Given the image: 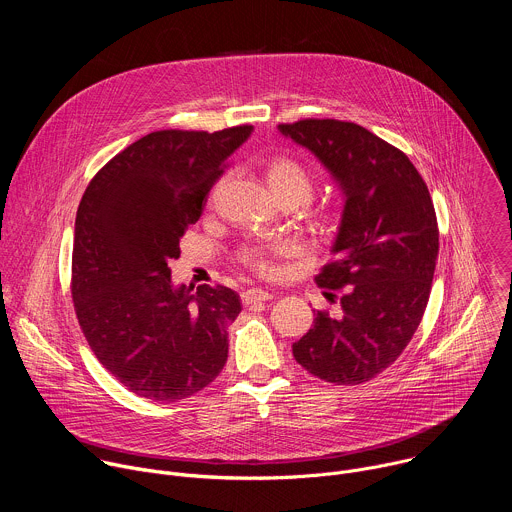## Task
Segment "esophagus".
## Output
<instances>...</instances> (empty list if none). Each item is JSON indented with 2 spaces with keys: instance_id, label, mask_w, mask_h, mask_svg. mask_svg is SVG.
Here are the masks:
<instances>
[{
  "instance_id": "esophagus-1",
  "label": "esophagus",
  "mask_w": 512,
  "mask_h": 512,
  "mask_svg": "<svg viewBox=\"0 0 512 512\" xmlns=\"http://www.w3.org/2000/svg\"><path fill=\"white\" fill-rule=\"evenodd\" d=\"M271 298H273V294H269V291H263V289H257V287L245 289L241 294V302H243L245 308H249L253 304H259V302H267Z\"/></svg>"
}]
</instances>
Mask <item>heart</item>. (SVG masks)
Returning <instances> with one entry per match:
<instances>
[{"label":"heart","mask_w":512,"mask_h":512,"mask_svg":"<svg viewBox=\"0 0 512 512\" xmlns=\"http://www.w3.org/2000/svg\"><path fill=\"white\" fill-rule=\"evenodd\" d=\"M267 182L279 200H294L296 204L306 202L316 188L312 172L291 156H273L267 162ZM308 216L318 227L332 229L342 221L344 210L338 204H320L308 208ZM291 249V243L247 245L237 253V261L255 275L271 277L277 271V255Z\"/></svg>","instance_id":"heart-1"}]
</instances>
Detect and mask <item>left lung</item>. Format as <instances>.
<instances>
[{
  "mask_svg": "<svg viewBox=\"0 0 512 512\" xmlns=\"http://www.w3.org/2000/svg\"><path fill=\"white\" fill-rule=\"evenodd\" d=\"M279 129L312 150L346 194L332 259L316 275L320 287L342 291V316L318 310L294 356L326 383H367L401 356L427 308L440 251L433 200L407 154L362 125L300 119Z\"/></svg>",
  "mask_w": 512,
  "mask_h": 512,
  "instance_id": "1",
  "label": "left lung"
}]
</instances>
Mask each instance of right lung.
I'll return each mask as SVG.
<instances>
[{
	"instance_id": "obj_1",
	"label": "right lung",
	"mask_w": 512,
	"mask_h": 512,
	"mask_svg": "<svg viewBox=\"0 0 512 512\" xmlns=\"http://www.w3.org/2000/svg\"><path fill=\"white\" fill-rule=\"evenodd\" d=\"M251 129L152 131L111 158L81 198L75 314L97 360L139 397L186 399L225 367L239 296L225 285L174 289L170 261Z\"/></svg>"
}]
</instances>
